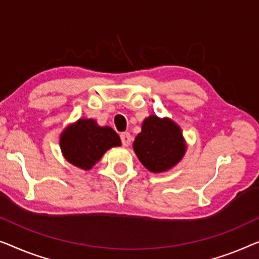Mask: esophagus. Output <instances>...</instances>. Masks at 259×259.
<instances>
[{"instance_id": "obj_1", "label": "esophagus", "mask_w": 259, "mask_h": 259, "mask_svg": "<svg viewBox=\"0 0 259 259\" xmlns=\"http://www.w3.org/2000/svg\"><path fill=\"white\" fill-rule=\"evenodd\" d=\"M119 138H121V142L122 144L124 145V147H128L131 143V135L129 133H122L119 135Z\"/></svg>"}]
</instances>
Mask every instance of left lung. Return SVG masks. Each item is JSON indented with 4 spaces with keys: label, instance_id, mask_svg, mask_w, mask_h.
I'll list each match as a JSON object with an SVG mask.
<instances>
[{
    "label": "left lung",
    "instance_id": "obj_1",
    "mask_svg": "<svg viewBox=\"0 0 259 259\" xmlns=\"http://www.w3.org/2000/svg\"><path fill=\"white\" fill-rule=\"evenodd\" d=\"M138 159L151 172H163L181 161L185 152L182 131L169 118L150 116L134 142Z\"/></svg>",
    "mask_w": 259,
    "mask_h": 259
}]
</instances>
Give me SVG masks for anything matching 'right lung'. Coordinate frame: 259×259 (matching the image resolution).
<instances>
[{
	"mask_svg": "<svg viewBox=\"0 0 259 259\" xmlns=\"http://www.w3.org/2000/svg\"><path fill=\"white\" fill-rule=\"evenodd\" d=\"M60 144L68 162L87 170L108 149L121 145V140L110 126H98L94 119H79L63 131Z\"/></svg>",
	"mask_w": 259,
	"mask_h": 259,
	"instance_id": "1",
	"label": "right lung"
}]
</instances>
